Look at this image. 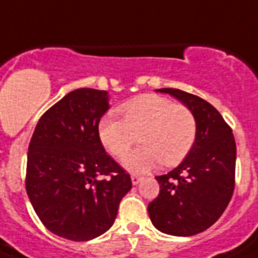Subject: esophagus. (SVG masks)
Listing matches in <instances>:
<instances>
[{
  "label": "esophagus",
  "instance_id": "esophagus-1",
  "mask_svg": "<svg viewBox=\"0 0 258 258\" xmlns=\"http://www.w3.org/2000/svg\"><path fill=\"white\" fill-rule=\"evenodd\" d=\"M142 179H143V178H142L141 175H137V174H133V175H131V180H133V184H138Z\"/></svg>",
  "mask_w": 258,
  "mask_h": 258
}]
</instances>
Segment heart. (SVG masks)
<instances>
[{"mask_svg":"<svg viewBox=\"0 0 258 258\" xmlns=\"http://www.w3.org/2000/svg\"><path fill=\"white\" fill-rule=\"evenodd\" d=\"M121 119L107 115L99 123V139L116 158L124 157L141 139L145 145L125 158V169L143 172L163 162L178 165L186 158L197 138L194 113L161 95H143L120 105Z\"/></svg>","mask_w":258,"mask_h":258,"instance_id":"1","label":"heart"}]
</instances>
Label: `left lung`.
<instances>
[{
  "instance_id": "8db88e82",
  "label": "left lung",
  "mask_w": 258,
  "mask_h": 258,
  "mask_svg": "<svg viewBox=\"0 0 258 258\" xmlns=\"http://www.w3.org/2000/svg\"><path fill=\"white\" fill-rule=\"evenodd\" d=\"M191 109L197 120L192 149L178 167L157 176L159 194L149 204L158 230L194 236L210 228L232 200L236 182V141L230 125L210 103L175 88H161Z\"/></svg>"
}]
</instances>
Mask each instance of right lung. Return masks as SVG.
<instances>
[{
  "instance_id": "right-lung-1",
  "label": "right lung",
  "mask_w": 258,
  "mask_h": 258,
  "mask_svg": "<svg viewBox=\"0 0 258 258\" xmlns=\"http://www.w3.org/2000/svg\"><path fill=\"white\" fill-rule=\"evenodd\" d=\"M107 109L105 91L75 89L44 112L30 139L26 192L44 226L67 240L107 232L133 187L99 139Z\"/></svg>"
}]
</instances>
